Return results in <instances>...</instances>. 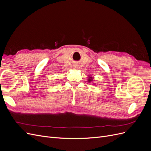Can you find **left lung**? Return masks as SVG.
<instances>
[{
    "mask_svg": "<svg viewBox=\"0 0 151 151\" xmlns=\"http://www.w3.org/2000/svg\"><path fill=\"white\" fill-rule=\"evenodd\" d=\"M90 78H89V80H88V81H90L92 80V78H91V77H90Z\"/></svg>",
    "mask_w": 151,
    "mask_h": 151,
    "instance_id": "left-lung-1",
    "label": "left lung"
}]
</instances>
